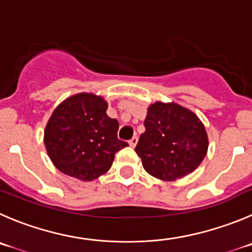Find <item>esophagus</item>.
<instances>
[{
    "instance_id": "34e87169",
    "label": "esophagus",
    "mask_w": 252,
    "mask_h": 252,
    "mask_svg": "<svg viewBox=\"0 0 252 252\" xmlns=\"http://www.w3.org/2000/svg\"><path fill=\"white\" fill-rule=\"evenodd\" d=\"M137 144H138V138L137 137H133L130 140H129V145H130L131 148H134Z\"/></svg>"
}]
</instances>
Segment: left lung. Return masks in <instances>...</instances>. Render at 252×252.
Masks as SVG:
<instances>
[{
	"label": "left lung",
	"mask_w": 252,
	"mask_h": 252,
	"mask_svg": "<svg viewBox=\"0 0 252 252\" xmlns=\"http://www.w3.org/2000/svg\"><path fill=\"white\" fill-rule=\"evenodd\" d=\"M144 126L135 153L145 171L157 179H182L205 158L208 133L192 110L174 102H155L148 107Z\"/></svg>",
	"instance_id": "8db88e82"
}]
</instances>
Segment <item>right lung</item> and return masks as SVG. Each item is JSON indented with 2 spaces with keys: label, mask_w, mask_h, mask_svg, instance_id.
<instances>
[{
  "label": "right lung",
  "mask_w": 252,
  "mask_h": 252,
  "mask_svg": "<svg viewBox=\"0 0 252 252\" xmlns=\"http://www.w3.org/2000/svg\"><path fill=\"white\" fill-rule=\"evenodd\" d=\"M108 103L93 93H77L56 107L44 129V147L53 165L68 176L92 182L107 173L115 153L119 123L107 115Z\"/></svg>",
  "instance_id": "right-lung-1"
}]
</instances>
